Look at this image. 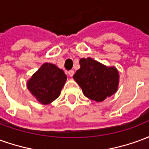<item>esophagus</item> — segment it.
<instances>
[{
  "label": "esophagus",
  "mask_w": 149,
  "mask_h": 149,
  "mask_svg": "<svg viewBox=\"0 0 149 149\" xmlns=\"http://www.w3.org/2000/svg\"><path fill=\"white\" fill-rule=\"evenodd\" d=\"M68 74L69 75V77H72L74 75V71L73 70H70L68 72Z\"/></svg>",
  "instance_id": "34e87169"
}]
</instances>
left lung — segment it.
<instances>
[{
  "instance_id": "left-lung-1",
  "label": "left lung",
  "mask_w": 149,
  "mask_h": 149,
  "mask_svg": "<svg viewBox=\"0 0 149 149\" xmlns=\"http://www.w3.org/2000/svg\"><path fill=\"white\" fill-rule=\"evenodd\" d=\"M80 65L73 79L85 97L100 102L117 91L119 73L115 67H107L90 57L81 58Z\"/></svg>"
}]
</instances>
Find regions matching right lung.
<instances>
[{
  "instance_id": "1",
  "label": "right lung",
  "mask_w": 149,
  "mask_h": 149,
  "mask_svg": "<svg viewBox=\"0 0 149 149\" xmlns=\"http://www.w3.org/2000/svg\"><path fill=\"white\" fill-rule=\"evenodd\" d=\"M67 80L64 71L51 63H45L28 81L27 87L40 103L48 104L60 96Z\"/></svg>"
}]
</instances>
